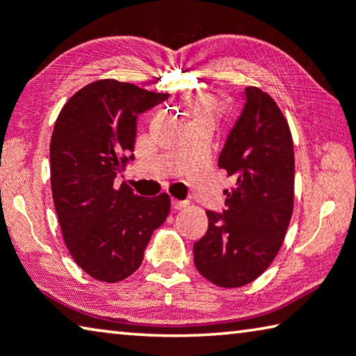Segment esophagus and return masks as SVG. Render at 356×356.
Masks as SVG:
<instances>
[{
  "instance_id": "esophagus-1",
  "label": "esophagus",
  "mask_w": 356,
  "mask_h": 356,
  "mask_svg": "<svg viewBox=\"0 0 356 356\" xmlns=\"http://www.w3.org/2000/svg\"><path fill=\"white\" fill-rule=\"evenodd\" d=\"M171 206L174 211H180V209L187 207V202L185 201H177V200H171Z\"/></svg>"
}]
</instances>
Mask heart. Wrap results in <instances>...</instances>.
<instances>
[{"instance_id":"b5f03b06","label":"heart","mask_w":356,"mask_h":356,"mask_svg":"<svg viewBox=\"0 0 356 356\" xmlns=\"http://www.w3.org/2000/svg\"><path fill=\"white\" fill-rule=\"evenodd\" d=\"M217 101L211 97L195 98L188 106V115L191 118V123H207V125L212 127L217 118Z\"/></svg>"}]
</instances>
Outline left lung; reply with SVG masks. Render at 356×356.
<instances>
[{
  "instance_id": "left-lung-1",
  "label": "left lung",
  "mask_w": 356,
  "mask_h": 356,
  "mask_svg": "<svg viewBox=\"0 0 356 356\" xmlns=\"http://www.w3.org/2000/svg\"><path fill=\"white\" fill-rule=\"evenodd\" d=\"M231 129L218 166L234 177L223 213L206 211L209 227L195 242V266L223 289L250 284L269 268L286 234L295 200V154L286 118L257 87Z\"/></svg>"
}]
</instances>
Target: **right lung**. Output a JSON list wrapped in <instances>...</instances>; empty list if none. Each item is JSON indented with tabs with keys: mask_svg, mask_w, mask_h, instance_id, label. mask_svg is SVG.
Returning <instances> with one entry per match:
<instances>
[{
	"mask_svg": "<svg viewBox=\"0 0 356 356\" xmlns=\"http://www.w3.org/2000/svg\"><path fill=\"white\" fill-rule=\"evenodd\" d=\"M133 83L101 79L67 99L50 139V184L65 244L88 275L120 282L136 270L165 222L168 193L144 198L114 180L129 160L138 115L168 99Z\"/></svg>",
	"mask_w": 356,
	"mask_h": 356,
	"instance_id": "add662e5",
	"label": "right lung"
}]
</instances>
